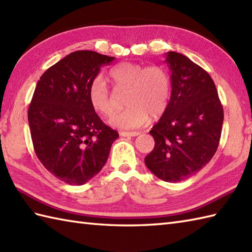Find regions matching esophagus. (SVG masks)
I'll list each match as a JSON object with an SVG mask.
<instances>
[{
    "label": "esophagus",
    "instance_id": "34e87169",
    "mask_svg": "<svg viewBox=\"0 0 252 252\" xmlns=\"http://www.w3.org/2000/svg\"><path fill=\"white\" fill-rule=\"evenodd\" d=\"M119 134L121 136H125V137H126V136H137L138 134H140V132H125V131H121Z\"/></svg>",
    "mask_w": 252,
    "mask_h": 252
}]
</instances>
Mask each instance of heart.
I'll return each mask as SVG.
<instances>
[{"label": "heart", "mask_w": 252, "mask_h": 252, "mask_svg": "<svg viewBox=\"0 0 252 252\" xmlns=\"http://www.w3.org/2000/svg\"><path fill=\"white\" fill-rule=\"evenodd\" d=\"M109 77L116 93L127 91V108L111 118V126L120 129H135L145 125L149 117L157 120L164 114L171 95V78L163 67H145L126 62L112 68ZM89 101L91 107L104 117L112 116L117 108L116 96L100 78H95L91 82Z\"/></svg>", "instance_id": "heart-1"}]
</instances>
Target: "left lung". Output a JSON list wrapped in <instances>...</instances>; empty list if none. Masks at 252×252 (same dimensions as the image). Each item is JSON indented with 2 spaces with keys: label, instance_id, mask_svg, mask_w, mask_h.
Returning <instances> with one entry per match:
<instances>
[{
  "label": "left lung",
  "instance_id": "obj_1",
  "mask_svg": "<svg viewBox=\"0 0 252 252\" xmlns=\"http://www.w3.org/2000/svg\"><path fill=\"white\" fill-rule=\"evenodd\" d=\"M170 101L149 133L155 147L146 167L160 180L183 181L205 167L219 146L224 119L216 84L205 69L176 52H168Z\"/></svg>",
  "mask_w": 252,
  "mask_h": 252
}]
</instances>
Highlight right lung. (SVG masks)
Wrapping results in <instances>:
<instances>
[{
    "instance_id": "add662e5",
    "label": "right lung",
    "mask_w": 252,
    "mask_h": 252,
    "mask_svg": "<svg viewBox=\"0 0 252 252\" xmlns=\"http://www.w3.org/2000/svg\"><path fill=\"white\" fill-rule=\"evenodd\" d=\"M114 60L93 51L73 52L36 83L28 109L32 144L44 168L65 183L82 185L97 174L119 137L89 101L91 82Z\"/></svg>"
}]
</instances>
